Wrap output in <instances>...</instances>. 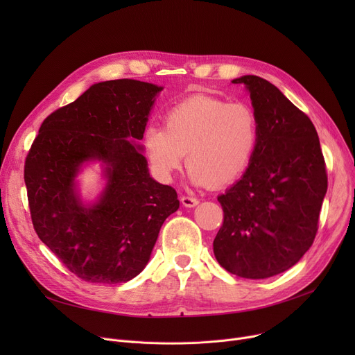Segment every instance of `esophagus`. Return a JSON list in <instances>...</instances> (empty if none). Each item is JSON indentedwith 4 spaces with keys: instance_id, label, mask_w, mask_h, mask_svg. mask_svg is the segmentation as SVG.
I'll return each mask as SVG.
<instances>
[{
    "instance_id": "1",
    "label": "esophagus",
    "mask_w": 355,
    "mask_h": 355,
    "mask_svg": "<svg viewBox=\"0 0 355 355\" xmlns=\"http://www.w3.org/2000/svg\"><path fill=\"white\" fill-rule=\"evenodd\" d=\"M181 202H182V206H184V207H189V209H191V207H196L200 201H198V198H196V197L182 196V197H181Z\"/></svg>"
}]
</instances>
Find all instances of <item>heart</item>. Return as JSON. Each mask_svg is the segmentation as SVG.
<instances>
[{"instance_id": "obj_1", "label": "heart", "mask_w": 355, "mask_h": 355, "mask_svg": "<svg viewBox=\"0 0 355 355\" xmlns=\"http://www.w3.org/2000/svg\"><path fill=\"white\" fill-rule=\"evenodd\" d=\"M257 141V116L248 103L198 93L168 109L164 128L149 126L144 148L158 180L171 181L187 154L194 185L225 189L246 174Z\"/></svg>"}]
</instances>
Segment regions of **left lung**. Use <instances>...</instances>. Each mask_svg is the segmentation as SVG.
<instances>
[{
  "label": "left lung",
  "instance_id": "8db88e82",
  "mask_svg": "<svg viewBox=\"0 0 355 355\" xmlns=\"http://www.w3.org/2000/svg\"><path fill=\"white\" fill-rule=\"evenodd\" d=\"M259 141L246 174L217 197L225 213L213 250L227 272L266 279L300 262L312 246L328 177L311 119L270 82L246 74Z\"/></svg>",
  "mask_w": 355,
  "mask_h": 355
}]
</instances>
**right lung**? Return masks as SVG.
<instances>
[{
  "label": "right lung",
  "mask_w": 355,
  "mask_h": 355,
  "mask_svg": "<svg viewBox=\"0 0 355 355\" xmlns=\"http://www.w3.org/2000/svg\"><path fill=\"white\" fill-rule=\"evenodd\" d=\"M161 86L134 79L90 86L54 110L39 129L24 165L31 221L62 263L92 284H122L146 266L177 191L149 177L142 146ZM104 164L107 185L87 207L76 185L81 165Z\"/></svg>",
  "instance_id": "right-lung-1"
}]
</instances>
